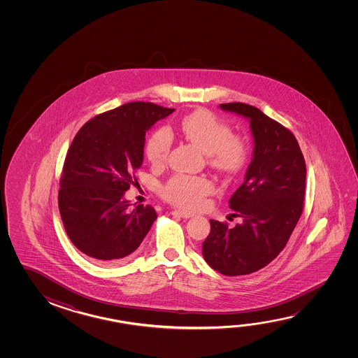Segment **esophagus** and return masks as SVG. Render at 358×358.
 <instances>
[{"label": "esophagus", "instance_id": "1", "mask_svg": "<svg viewBox=\"0 0 358 358\" xmlns=\"http://www.w3.org/2000/svg\"><path fill=\"white\" fill-rule=\"evenodd\" d=\"M172 215H173V216L182 217V218H191V217L194 216L192 212L181 211V210H175V211H172Z\"/></svg>", "mask_w": 358, "mask_h": 358}]
</instances>
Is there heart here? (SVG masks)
I'll return each mask as SVG.
<instances>
[{"instance_id": "1", "label": "heart", "mask_w": 358, "mask_h": 358, "mask_svg": "<svg viewBox=\"0 0 358 358\" xmlns=\"http://www.w3.org/2000/svg\"><path fill=\"white\" fill-rule=\"evenodd\" d=\"M181 132L188 141L210 157V164L221 172L234 173L240 170L247 157V145L212 112L199 110L182 120ZM172 147V135L167 129H159L150 136L147 157L155 166L164 164ZM213 192V185L205 177L176 175L162 187V196L173 205L196 208L206 196Z\"/></svg>"}]
</instances>
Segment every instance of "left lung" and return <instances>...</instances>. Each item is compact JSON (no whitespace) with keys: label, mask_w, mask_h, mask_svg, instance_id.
Here are the masks:
<instances>
[{"label":"left lung","mask_w":358,"mask_h":358,"mask_svg":"<svg viewBox=\"0 0 358 358\" xmlns=\"http://www.w3.org/2000/svg\"><path fill=\"white\" fill-rule=\"evenodd\" d=\"M220 108L250 121L255 147L245 181L229 201L242 223L229 229L210 220L202 255L222 275H250L280 255L299 222L305 199V159L292 132L257 107L232 102Z\"/></svg>","instance_id":"1"}]
</instances>
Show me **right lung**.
<instances>
[{
	"label": "right lung",
	"mask_w": 358,
	"mask_h": 358,
	"mask_svg": "<svg viewBox=\"0 0 358 358\" xmlns=\"http://www.w3.org/2000/svg\"><path fill=\"white\" fill-rule=\"evenodd\" d=\"M175 108L129 102L85 123L66 155L59 208L71 242L100 264L124 262L151 229L150 205L129 208L124 192L143 162L145 136Z\"/></svg>",
	"instance_id": "obj_1"
}]
</instances>
